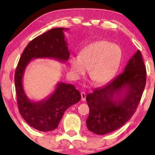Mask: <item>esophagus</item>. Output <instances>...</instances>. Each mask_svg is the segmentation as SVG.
Here are the masks:
<instances>
[{
	"instance_id": "34e87169",
	"label": "esophagus",
	"mask_w": 155,
	"mask_h": 155,
	"mask_svg": "<svg viewBox=\"0 0 155 155\" xmlns=\"http://www.w3.org/2000/svg\"><path fill=\"white\" fill-rule=\"evenodd\" d=\"M81 100H82L83 101H85V99H86V94H85V92H81Z\"/></svg>"
}]
</instances>
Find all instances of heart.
I'll use <instances>...</instances> for the list:
<instances>
[{
    "label": "heart",
    "instance_id": "b5f03b06",
    "mask_svg": "<svg viewBox=\"0 0 155 155\" xmlns=\"http://www.w3.org/2000/svg\"><path fill=\"white\" fill-rule=\"evenodd\" d=\"M122 52L118 46L107 41H98L85 46L79 57L70 59L73 77L78 78L89 69V76L96 85L109 82L118 70Z\"/></svg>",
    "mask_w": 155,
    "mask_h": 155
}]
</instances>
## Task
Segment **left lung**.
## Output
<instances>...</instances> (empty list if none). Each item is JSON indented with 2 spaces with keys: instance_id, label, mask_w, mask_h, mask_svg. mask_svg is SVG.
I'll return each instance as SVG.
<instances>
[{
  "instance_id": "1",
  "label": "left lung",
  "mask_w": 155,
  "mask_h": 155,
  "mask_svg": "<svg viewBox=\"0 0 155 155\" xmlns=\"http://www.w3.org/2000/svg\"><path fill=\"white\" fill-rule=\"evenodd\" d=\"M146 82V66L138 50L122 74L104 87L87 94L86 101L90 114L86 124L88 129L101 135L122 127L137 109Z\"/></svg>"
}]
</instances>
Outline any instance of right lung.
<instances>
[{
  "instance_id": "obj_1",
  "label": "right lung",
  "mask_w": 155,
  "mask_h": 155,
  "mask_svg": "<svg viewBox=\"0 0 155 155\" xmlns=\"http://www.w3.org/2000/svg\"><path fill=\"white\" fill-rule=\"evenodd\" d=\"M68 28H54L39 35L25 48L15 73L18 110L28 125L47 132L55 129L68 108L77 103L81 96L72 84L58 83L53 93L40 101H31L23 88V77L27 65L33 59L52 58L60 62L70 57L64 31Z\"/></svg>"
}]
</instances>
